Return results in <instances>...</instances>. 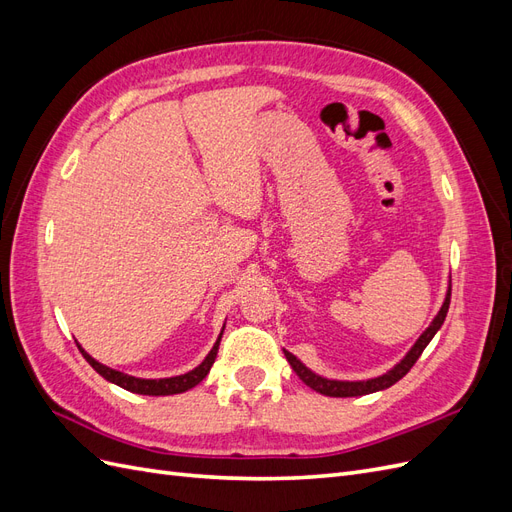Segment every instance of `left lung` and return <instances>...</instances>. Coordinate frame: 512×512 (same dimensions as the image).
I'll return each instance as SVG.
<instances>
[{"mask_svg":"<svg viewBox=\"0 0 512 512\" xmlns=\"http://www.w3.org/2000/svg\"><path fill=\"white\" fill-rule=\"evenodd\" d=\"M448 305H451V282H448V290H446V297H444V303L440 307V312L436 314V318L431 320L429 327L421 333V337L416 339L414 346L406 352L404 359H401L395 367H391L389 371H386V374L376 376V378H369V380H331V378H324V376L314 374L312 369L305 367L297 359V356L290 354L288 350H284V354H286L290 367L294 369V374H297L309 386V389H314L320 395H327V397H359V395H369V393H376V391H384V389H389V386H393L395 382H399L401 378H404L408 371L412 369V365L418 361V356L423 354V350L427 348V344L431 342L433 335L440 331L442 322L446 318V312H448Z\"/></svg>","mask_w":512,"mask_h":512,"instance_id":"left-lung-1","label":"left lung"}]
</instances>
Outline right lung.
Returning <instances> with one entry per match:
<instances>
[{"mask_svg": "<svg viewBox=\"0 0 512 512\" xmlns=\"http://www.w3.org/2000/svg\"><path fill=\"white\" fill-rule=\"evenodd\" d=\"M222 333H224V329H222ZM222 333H220V337H218V342L213 344L211 352L205 356V361L200 363L198 367H194L192 371H188V374L173 376V378H158V380L136 378V376H130V374H123V371H117V369H111V367H106V365L98 363V361L94 359V356H89L81 346H79V348H81L83 356L87 359V363H89L91 367H94L104 380L113 382V384L121 386V389H126V391H130V393H138V395H156V397H158V395H177V393H185V391H190L192 386H196L198 382H203L205 376L209 374L211 365L215 363V356H218Z\"/></svg>", "mask_w": 512, "mask_h": 512, "instance_id": "right-lung-1", "label": "right lung"}]
</instances>
